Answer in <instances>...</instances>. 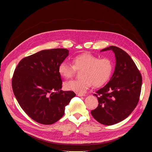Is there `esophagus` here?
Instances as JSON below:
<instances>
[{
	"label": "esophagus",
	"instance_id": "1",
	"mask_svg": "<svg viewBox=\"0 0 152 152\" xmlns=\"http://www.w3.org/2000/svg\"><path fill=\"white\" fill-rule=\"evenodd\" d=\"M77 96H84L85 94H82V93H76Z\"/></svg>",
	"mask_w": 152,
	"mask_h": 152
}]
</instances>
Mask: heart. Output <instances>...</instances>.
<instances>
[{"label": "heart", "instance_id": "1", "mask_svg": "<svg viewBox=\"0 0 152 152\" xmlns=\"http://www.w3.org/2000/svg\"><path fill=\"white\" fill-rule=\"evenodd\" d=\"M73 65L66 61L61 62L58 72L65 79L72 77L75 70H82L80 79L66 82L64 84L65 89L82 93L93 84L100 87L107 83L113 70V63L109 58L99 59L89 53L81 54L73 58Z\"/></svg>", "mask_w": 152, "mask_h": 152}]
</instances>
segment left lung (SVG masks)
Listing matches in <instances>:
<instances>
[{
	"label": "left lung",
	"mask_w": 152,
	"mask_h": 152,
	"mask_svg": "<svg viewBox=\"0 0 152 152\" xmlns=\"http://www.w3.org/2000/svg\"><path fill=\"white\" fill-rule=\"evenodd\" d=\"M112 50L116 65L108 83L96 92L98 106L91 112L100 124L111 126L126 119L134 110L139 102L142 77L131 56L116 46L101 50Z\"/></svg>",
	"instance_id": "8db88e82"
}]
</instances>
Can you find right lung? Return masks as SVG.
Returning <instances> with one entry per match:
<instances>
[{"instance_id": "obj_1", "label": "right lung", "mask_w": 152, "mask_h": 152, "mask_svg": "<svg viewBox=\"0 0 152 152\" xmlns=\"http://www.w3.org/2000/svg\"><path fill=\"white\" fill-rule=\"evenodd\" d=\"M68 54L66 49L42 50L22 59L15 69L14 94L24 112L37 122L49 125L59 121L75 96L73 91L61 90L58 72L59 64Z\"/></svg>"}]
</instances>
